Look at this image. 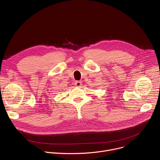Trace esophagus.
I'll use <instances>...</instances> for the list:
<instances>
[{
  "label": "esophagus",
  "mask_w": 160,
  "mask_h": 160,
  "mask_svg": "<svg viewBox=\"0 0 160 160\" xmlns=\"http://www.w3.org/2000/svg\"><path fill=\"white\" fill-rule=\"evenodd\" d=\"M75 85L77 87H78V88H80V87L82 86V82H80V81H77V82L75 83Z\"/></svg>",
  "instance_id": "obj_1"
}]
</instances>
